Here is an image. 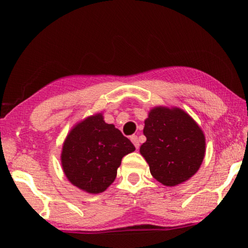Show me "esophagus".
<instances>
[{"label": "esophagus", "mask_w": 248, "mask_h": 248, "mask_svg": "<svg viewBox=\"0 0 248 248\" xmlns=\"http://www.w3.org/2000/svg\"><path fill=\"white\" fill-rule=\"evenodd\" d=\"M130 140H131V142L134 144V146H136V149H139L140 143H139V139H138V136H134V134H133V136L130 137Z\"/></svg>", "instance_id": "obj_1"}]
</instances>
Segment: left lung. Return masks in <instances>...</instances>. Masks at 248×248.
Segmentation results:
<instances>
[{
	"label": "left lung",
	"instance_id": "8db88e82",
	"mask_svg": "<svg viewBox=\"0 0 248 248\" xmlns=\"http://www.w3.org/2000/svg\"><path fill=\"white\" fill-rule=\"evenodd\" d=\"M146 141L140 148L153 177L165 186H176L194 176L203 161L202 130L179 108L156 107L144 121Z\"/></svg>",
	"mask_w": 248,
	"mask_h": 248
}]
</instances>
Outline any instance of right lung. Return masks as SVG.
<instances>
[{
	"label": "right lung",
	"instance_id": "right-lung-1",
	"mask_svg": "<svg viewBox=\"0 0 248 248\" xmlns=\"http://www.w3.org/2000/svg\"><path fill=\"white\" fill-rule=\"evenodd\" d=\"M134 150L128 138L97 114L71 130L63 143L61 163L74 186L99 194L115 180L123 157Z\"/></svg>",
	"mask_w": 248,
	"mask_h": 248
}]
</instances>
